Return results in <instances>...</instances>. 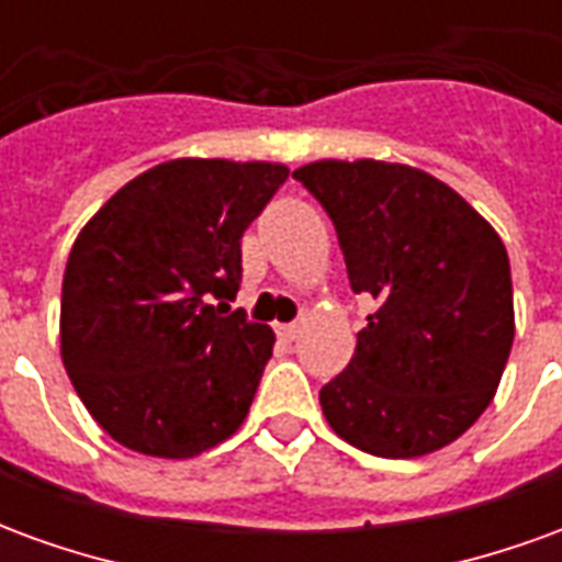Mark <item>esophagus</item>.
Masks as SVG:
<instances>
[{
  "label": "esophagus",
  "instance_id": "obj_1",
  "mask_svg": "<svg viewBox=\"0 0 562 562\" xmlns=\"http://www.w3.org/2000/svg\"><path fill=\"white\" fill-rule=\"evenodd\" d=\"M297 334H301V325H277V337H280L282 342H292L294 337H297Z\"/></svg>",
  "mask_w": 562,
  "mask_h": 562
}]
</instances>
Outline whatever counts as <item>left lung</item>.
Returning <instances> with one entry per match:
<instances>
[{"instance_id": "1", "label": "left lung", "mask_w": 562, "mask_h": 562, "mask_svg": "<svg viewBox=\"0 0 562 562\" xmlns=\"http://www.w3.org/2000/svg\"><path fill=\"white\" fill-rule=\"evenodd\" d=\"M294 177L334 220L352 292L376 301L349 367L318 391L330 430L391 460L451 446L491 406L515 340L499 234L403 161L318 159Z\"/></svg>"}]
</instances>
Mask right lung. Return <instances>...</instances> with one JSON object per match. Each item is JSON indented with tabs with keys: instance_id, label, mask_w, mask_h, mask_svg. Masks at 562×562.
Here are the masks:
<instances>
[{
	"instance_id": "right-lung-1",
	"label": "right lung",
	"mask_w": 562,
	"mask_h": 562,
	"mask_svg": "<svg viewBox=\"0 0 562 562\" xmlns=\"http://www.w3.org/2000/svg\"><path fill=\"white\" fill-rule=\"evenodd\" d=\"M285 177L280 161H161L80 228L63 277L59 355L120 446L186 460L244 424L277 337L228 301L240 237Z\"/></svg>"
}]
</instances>
